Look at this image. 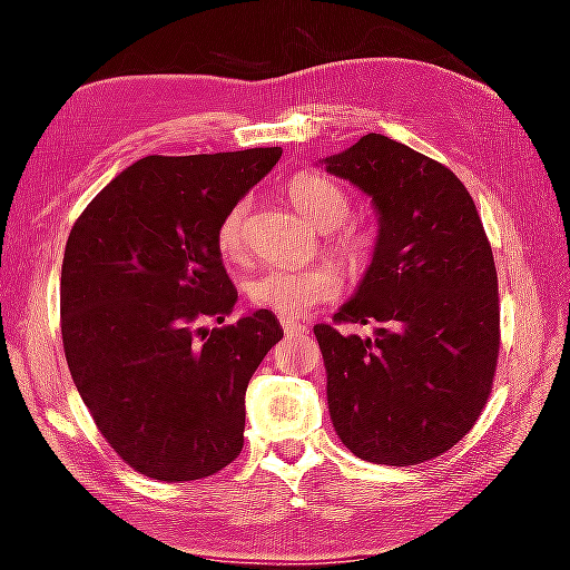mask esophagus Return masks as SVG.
<instances>
[{"instance_id": "esophagus-1", "label": "esophagus", "mask_w": 570, "mask_h": 570, "mask_svg": "<svg viewBox=\"0 0 570 570\" xmlns=\"http://www.w3.org/2000/svg\"><path fill=\"white\" fill-rule=\"evenodd\" d=\"M282 326H284L286 334H304L306 332L304 324H296L294 320H286V316H282Z\"/></svg>"}]
</instances>
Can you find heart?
Masks as SVG:
<instances>
[{
  "label": "heart",
  "instance_id": "b5f03b06",
  "mask_svg": "<svg viewBox=\"0 0 570 570\" xmlns=\"http://www.w3.org/2000/svg\"><path fill=\"white\" fill-rule=\"evenodd\" d=\"M288 198L308 224L320 230H333L332 248L344 264L362 268L374 254V236L360 226H342L352 214V196L340 180L320 170H302L288 180ZM248 218V200H236L220 218L216 244L226 258H236L244 248V228ZM250 302L262 308L296 320L314 304L330 302L340 294V274L332 266L308 268H268L246 284Z\"/></svg>",
  "mask_w": 570,
  "mask_h": 570
}]
</instances>
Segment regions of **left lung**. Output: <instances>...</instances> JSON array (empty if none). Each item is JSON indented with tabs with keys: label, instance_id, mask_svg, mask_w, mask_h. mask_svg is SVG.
Returning a JSON list of instances; mask_svg holds the SVG:
<instances>
[{
	"label": "left lung",
	"instance_id": "obj_1",
	"mask_svg": "<svg viewBox=\"0 0 570 570\" xmlns=\"http://www.w3.org/2000/svg\"><path fill=\"white\" fill-rule=\"evenodd\" d=\"M377 210L362 284L316 324L336 435L356 458L417 465L450 450L485 407L500 350L493 248L468 188L442 163L370 132L322 160Z\"/></svg>",
	"mask_w": 570,
	"mask_h": 570
}]
</instances>
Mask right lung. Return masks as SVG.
I'll return each instance as SVG.
<instances>
[{
	"instance_id": "add662e5",
	"label": "right lung",
	"mask_w": 570,
	"mask_h": 570,
	"mask_svg": "<svg viewBox=\"0 0 570 570\" xmlns=\"http://www.w3.org/2000/svg\"><path fill=\"white\" fill-rule=\"evenodd\" d=\"M282 148L148 156L75 220L60 278L72 382L110 448L153 480H200L244 448L246 387L284 332L238 302L216 230Z\"/></svg>"
}]
</instances>
